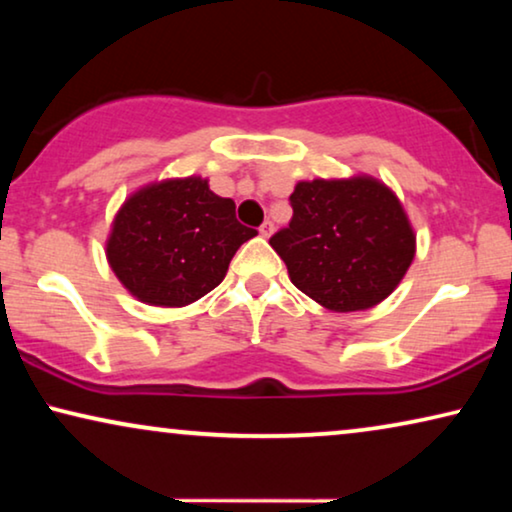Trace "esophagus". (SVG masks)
Masks as SVG:
<instances>
[{
	"label": "esophagus",
	"mask_w": 512,
	"mask_h": 512,
	"mask_svg": "<svg viewBox=\"0 0 512 512\" xmlns=\"http://www.w3.org/2000/svg\"><path fill=\"white\" fill-rule=\"evenodd\" d=\"M272 230H275V223H272V221H263V226L258 228V233H261L263 237H270Z\"/></svg>",
	"instance_id": "esophagus-1"
}]
</instances>
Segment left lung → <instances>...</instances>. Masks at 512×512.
<instances>
[{"mask_svg":"<svg viewBox=\"0 0 512 512\" xmlns=\"http://www.w3.org/2000/svg\"><path fill=\"white\" fill-rule=\"evenodd\" d=\"M293 219L270 237L291 282L333 312L368 310L396 289L415 233L401 202L370 177L300 181Z\"/></svg>","mask_w":512,"mask_h":512,"instance_id":"1","label":"left lung"}]
</instances>
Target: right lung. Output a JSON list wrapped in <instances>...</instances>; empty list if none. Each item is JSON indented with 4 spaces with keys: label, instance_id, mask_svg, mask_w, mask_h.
<instances>
[{
    "label": "right lung",
    "instance_id": "right-lung-1",
    "mask_svg": "<svg viewBox=\"0 0 512 512\" xmlns=\"http://www.w3.org/2000/svg\"><path fill=\"white\" fill-rule=\"evenodd\" d=\"M254 235L235 219V202L209 191L205 179H172L125 200L107 258L142 303L184 307L223 282L230 258Z\"/></svg>",
    "mask_w": 512,
    "mask_h": 512
}]
</instances>
